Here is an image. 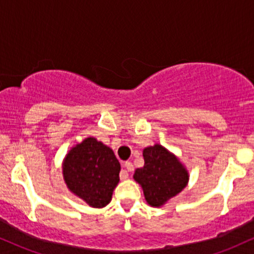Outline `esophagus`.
Masks as SVG:
<instances>
[{
	"mask_svg": "<svg viewBox=\"0 0 254 254\" xmlns=\"http://www.w3.org/2000/svg\"><path fill=\"white\" fill-rule=\"evenodd\" d=\"M124 168H127V170L129 171V172L133 171V165H132V162H130V161H127V162H124ZM127 174H125V176H121V179H122V180L127 179Z\"/></svg>",
	"mask_w": 254,
	"mask_h": 254,
	"instance_id": "34e87169",
	"label": "esophagus"
}]
</instances>
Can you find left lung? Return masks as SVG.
I'll list each match as a JSON object with an SVG mask.
<instances>
[{
	"label": "left lung",
	"instance_id": "obj_1",
	"mask_svg": "<svg viewBox=\"0 0 254 254\" xmlns=\"http://www.w3.org/2000/svg\"><path fill=\"white\" fill-rule=\"evenodd\" d=\"M144 166L137 168L133 179L141 185L150 206H162L188 185L190 174L178 156L156 143L143 149Z\"/></svg>",
	"mask_w": 254,
	"mask_h": 254
}]
</instances>
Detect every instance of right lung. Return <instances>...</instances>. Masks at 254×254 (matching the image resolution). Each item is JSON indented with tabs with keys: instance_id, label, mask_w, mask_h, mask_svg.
<instances>
[{
	"instance_id": "obj_1",
	"label": "right lung",
	"mask_w": 254,
	"mask_h": 254,
	"mask_svg": "<svg viewBox=\"0 0 254 254\" xmlns=\"http://www.w3.org/2000/svg\"><path fill=\"white\" fill-rule=\"evenodd\" d=\"M62 170L72 194L92 208H104L119 183L121 164L110 147L95 137H87L68 151Z\"/></svg>"
}]
</instances>
